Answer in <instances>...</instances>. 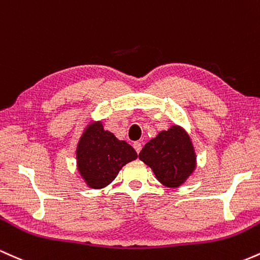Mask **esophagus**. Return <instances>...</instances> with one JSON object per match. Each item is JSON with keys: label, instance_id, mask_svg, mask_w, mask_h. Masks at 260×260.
<instances>
[{"label": "esophagus", "instance_id": "obj_1", "mask_svg": "<svg viewBox=\"0 0 260 260\" xmlns=\"http://www.w3.org/2000/svg\"><path fill=\"white\" fill-rule=\"evenodd\" d=\"M134 148H135V151L138 153H140V151H141V148H142V144L140 141H136V142H134Z\"/></svg>", "mask_w": 260, "mask_h": 260}]
</instances>
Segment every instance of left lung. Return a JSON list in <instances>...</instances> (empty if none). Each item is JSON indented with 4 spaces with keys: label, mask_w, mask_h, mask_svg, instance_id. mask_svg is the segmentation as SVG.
I'll return each instance as SVG.
<instances>
[{
    "label": "left lung",
    "mask_w": 260,
    "mask_h": 260,
    "mask_svg": "<svg viewBox=\"0 0 260 260\" xmlns=\"http://www.w3.org/2000/svg\"><path fill=\"white\" fill-rule=\"evenodd\" d=\"M139 158L152 169L158 182L178 188L197 168V154L188 133L179 125L158 133L144 146Z\"/></svg>",
    "instance_id": "left-lung-1"
}]
</instances>
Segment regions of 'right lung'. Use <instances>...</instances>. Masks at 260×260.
<instances>
[{
    "mask_svg": "<svg viewBox=\"0 0 260 260\" xmlns=\"http://www.w3.org/2000/svg\"><path fill=\"white\" fill-rule=\"evenodd\" d=\"M136 158L133 146L104 130L102 121H91L84 127L76 148L78 173L93 189L106 188L126 163Z\"/></svg>",
    "mask_w": 260,
    "mask_h": 260,
    "instance_id": "obj_1",
    "label": "right lung"
}]
</instances>
